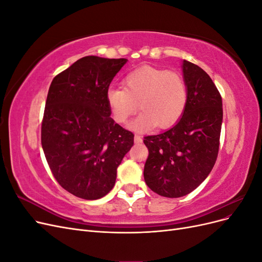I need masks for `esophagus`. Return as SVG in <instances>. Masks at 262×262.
<instances>
[{"label": "esophagus", "mask_w": 262, "mask_h": 262, "mask_svg": "<svg viewBox=\"0 0 262 262\" xmlns=\"http://www.w3.org/2000/svg\"><path fill=\"white\" fill-rule=\"evenodd\" d=\"M134 143H137V144L142 143V138H141V136H139V134H136V136H134Z\"/></svg>", "instance_id": "34e87169"}]
</instances>
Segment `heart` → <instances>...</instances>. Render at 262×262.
I'll use <instances>...</instances> for the list:
<instances>
[{
  "label": "heart",
  "mask_w": 262,
  "mask_h": 262,
  "mask_svg": "<svg viewBox=\"0 0 262 262\" xmlns=\"http://www.w3.org/2000/svg\"><path fill=\"white\" fill-rule=\"evenodd\" d=\"M121 87L107 92V102L114 120L124 123L137 112L142 113L131 123L134 130H147L156 125L166 129L176 124L188 102V87L178 72L142 67L126 74Z\"/></svg>",
  "instance_id": "obj_1"
}]
</instances>
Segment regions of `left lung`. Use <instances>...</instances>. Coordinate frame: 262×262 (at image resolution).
Segmentation results:
<instances>
[{"label":"left lung","instance_id":"obj_1","mask_svg":"<svg viewBox=\"0 0 262 262\" xmlns=\"http://www.w3.org/2000/svg\"><path fill=\"white\" fill-rule=\"evenodd\" d=\"M188 102L180 120L155 136L144 138L148 157L144 180L154 192L179 198L199 187L216 162L223 120L222 97L200 67L184 60Z\"/></svg>","mask_w":262,"mask_h":262}]
</instances>
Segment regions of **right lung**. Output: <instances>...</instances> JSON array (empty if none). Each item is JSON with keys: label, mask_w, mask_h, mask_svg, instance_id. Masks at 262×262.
Here are the masks:
<instances>
[{"label": "right lung", "mask_w": 262, "mask_h": 262, "mask_svg": "<svg viewBox=\"0 0 262 262\" xmlns=\"http://www.w3.org/2000/svg\"><path fill=\"white\" fill-rule=\"evenodd\" d=\"M126 59L89 55L55 76L47 96L41 145L52 175L75 196L96 200L115 186L134 134L110 117L109 85Z\"/></svg>", "instance_id": "add662e5"}]
</instances>
